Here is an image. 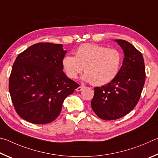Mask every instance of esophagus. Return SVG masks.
Returning <instances> with one entry per match:
<instances>
[{
	"instance_id": "obj_1",
	"label": "esophagus",
	"mask_w": 158,
	"mask_h": 158,
	"mask_svg": "<svg viewBox=\"0 0 158 158\" xmlns=\"http://www.w3.org/2000/svg\"><path fill=\"white\" fill-rule=\"evenodd\" d=\"M83 88H85V86H83V85H81V86H79L77 88L76 91H77V92H81V91L83 89Z\"/></svg>"
}]
</instances>
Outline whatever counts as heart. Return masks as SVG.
<instances>
[{
  "label": "heart",
  "mask_w": 158,
  "mask_h": 158,
  "mask_svg": "<svg viewBox=\"0 0 158 158\" xmlns=\"http://www.w3.org/2000/svg\"><path fill=\"white\" fill-rule=\"evenodd\" d=\"M121 63L120 51L96 44H82L77 48L75 56L67 55L62 60L63 69L69 78L76 79L84 69L82 80L96 86L112 82L119 71Z\"/></svg>",
  "instance_id": "b5f03b06"
}]
</instances>
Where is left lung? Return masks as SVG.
<instances>
[{
	"instance_id": "obj_1",
	"label": "left lung",
	"mask_w": 158,
	"mask_h": 158,
	"mask_svg": "<svg viewBox=\"0 0 158 158\" xmlns=\"http://www.w3.org/2000/svg\"><path fill=\"white\" fill-rule=\"evenodd\" d=\"M114 41L123 51L122 66L112 82L94 88L91 103L93 111L103 120L117 119L128 114L139 101L145 82L142 53L128 41Z\"/></svg>"
}]
</instances>
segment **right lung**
Here are the masks:
<instances>
[{
    "label": "right lung",
    "instance_id": "right-lung-1",
    "mask_svg": "<svg viewBox=\"0 0 158 158\" xmlns=\"http://www.w3.org/2000/svg\"><path fill=\"white\" fill-rule=\"evenodd\" d=\"M62 44L38 43L19 54L14 63L9 90L17 114L35 124L53 121L66 96L79 87L64 73Z\"/></svg>",
    "mask_w": 158,
    "mask_h": 158
}]
</instances>
